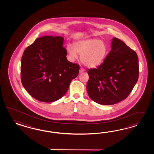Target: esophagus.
<instances>
[{
	"mask_svg": "<svg viewBox=\"0 0 154 154\" xmlns=\"http://www.w3.org/2000/svg\"><path fill=\"white\" fill-rule=\"evenodd\" d=\"M85 72V70H84L83 68H80V69H79V74H81V73H83Z\"/></svg>",
	"mask_w": 154,
	"mask_h": 154,
	"instance_id": "34e87169",
	"label": "esophagus"
}]
</instances>
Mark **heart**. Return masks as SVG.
<instances>
[{
	"instance_id": "b5f03b06",
	"label": "heart",
	"mask_w": 154,
	"mask_h": 154,
	"mask_svg": "<svg viewBox=\"0 0 154 154\" xmlns=\"http://www.w3.org/2000/svg\"><path fill=\"white\" fill-rule=\"evenodd\" d=\"M107 47L104 42L96 39H88L75 42L73 46L69 45L66 51L71 61L77 58L78 54L84 65L95 68L100 65L107 54Z\"/></svg>"
}]
</instances>
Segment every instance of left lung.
Masks as SVG:
<instances>
[{
	"mask_svg": "<svg viewBox=\"0 0 154 154\" xmlns=\"http://www.w3.org/2000/svg\"><path fill=\"white\" fill-rule=\"evenodd\" d=\"M111 48L102 64L88 70L89 97L102 105H112L124 100L138 79L136 52L116 38H112Z\"/></svg>",
	"mask_w": 154,
	"mask_h": 154,
	"instance_id": "8db88e82",
	"label": "left lung"
}]
</instances>
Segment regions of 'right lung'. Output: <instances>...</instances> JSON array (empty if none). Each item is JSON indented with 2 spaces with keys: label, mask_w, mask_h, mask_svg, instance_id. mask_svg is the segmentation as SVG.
I'll return each mask as SVG.
<instances>
[{
  "label": "right lung",
  "mask_w": 154,
  "mask_h": 154,
  "mask_svg": "<svg viewBox=\"0 0 154 154\" xmlns=\"http://www.w3.org/2000/svg\"><path fill=\"white\" fill-rule=\"evenodd\" d=\"M64 38L46 35L37 38L23 52L21 79L32 97L43 102L62 98L72 79L79 75V66L67 60Z\"/></svg>",
  "instance_id": "right-lung-1"
}]
</instances>
